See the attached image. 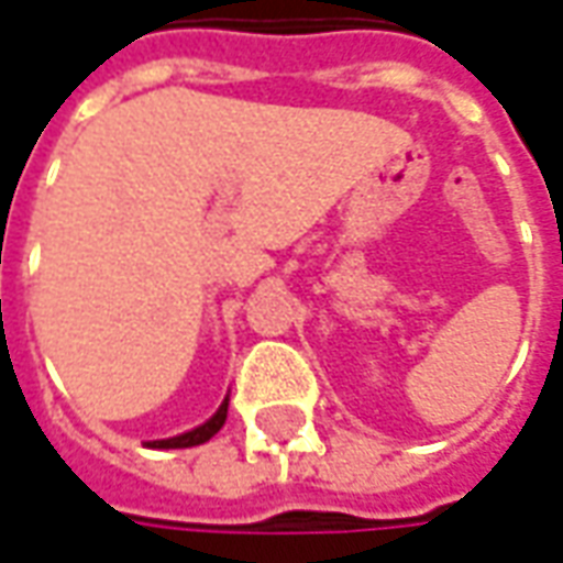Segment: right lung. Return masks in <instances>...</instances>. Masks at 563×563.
Wrapping results in <instances>:
<instances>
[{
  "mask_svg": "<svg viewBox=\"0 0 563 563\" xmlns=\"http://www.w3.org/2000/svg\"><path fill=\"white\" fill-rule=\"evenodd\" d=\"M228 400H231V397H224L221 407L216 410V416L206 419L202 426L190 428L185 434L166 438V441H147V446H153V450H185V446H200V443H206L209 438H216L218 431H221V426H224V419H228Z\"/></svg>",
  "mask_w": 563,
  "mask_h": 563,
  "instance_id": "obj_1",
  "label": "right lung"
}]
</instances>
